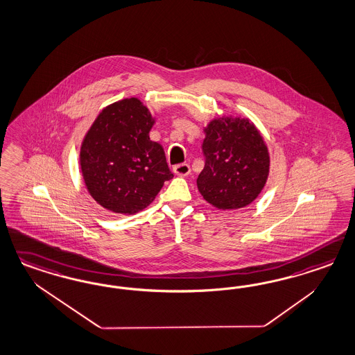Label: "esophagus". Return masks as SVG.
I'll list each match as a JSON object with an SVG mask.
<instances>
[{
	"instance_id": "obj_1",
	"label": "esophagus",
	"mask_w": 355,
	"mask_h": 355,
	"mask_svg": "<svg viewBox=\"0 0 355 355\" xmlns=\"http://www.w3.org/2000/svg\"><path fill=\"white\" fill-rule=\"evenodd\" d=\"M173 172L178 176H188L191 173V167L187 163H182V164H178V166L173 167Z\"/></svg>"
}]
</instances>
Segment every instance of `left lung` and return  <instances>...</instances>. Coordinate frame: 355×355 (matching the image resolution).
Segmentation results:
<instances>
[{"label": "left lung", "mask_w": 355, "mask_h": 355, "mask_svg": "<svg viewBox=\"0 0 355 355\" xmlns=\"http://www.w3.org/2000/svg\"><path fill=\"white\" fill-rule=\"evenodd\" d=\"M204 132L205 167L197 178L200 193L220 210L250 205L261 193L270 166L259 129L248 119L222 116Z\"/></svg>", "instance_id": "left-lung-1"}]
</instances>
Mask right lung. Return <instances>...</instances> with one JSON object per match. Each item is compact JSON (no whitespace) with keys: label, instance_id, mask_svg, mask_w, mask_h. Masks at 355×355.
Returning a JSON list of instances; mask_svg holds the SVG:
<instances>
[{"label":"right lung","instance_id":"add662e5","mask_svg":"<svg viewBox=\"0 0 355 355\" xmlns=\"http://www.w3.org/2000/svg\"><path fill=\"white\" fill-rule=\"evenodd\" d=\"M155 123L137 98L107 105L82 141L80 164L86 188L104 209L136 214L173 178L164 150L151 141Z\"/></svg>","mask_w":355,"mask_h":355}]
</instances>
